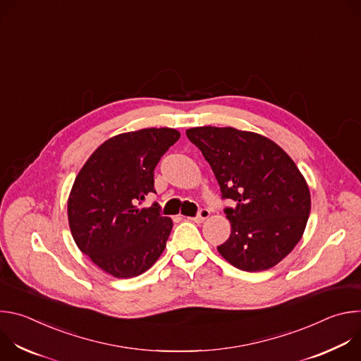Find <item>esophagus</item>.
Returning a JSON list of instances; mask_svg holds the SVG:
<instances>
[{"mask_svg": "<svg viewBox=\"0 0 361 361\" xmlns=\"http://www.w3.org/2000/svg\"><path fill=\"white\" fill-rule=\"evenodd\" d=\"M209 217H210L209 209H200L198 213H197V216H195V217H190L188 220H191V221H194V223H202L205 219H209Z\"/></svg>", "mask_w": 361, "mask_h": 361, "instance_id": "esophagus-1", "label": "esophagus"}]
</instances>
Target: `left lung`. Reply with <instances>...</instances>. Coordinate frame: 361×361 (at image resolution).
I'll list each match as a JSON object with an SVG mask.
<instances>
[{
    "instance_id": "obj_1",
    "label": "left lung",
    "mask_w": 361,
    "mask_h": 361,
    "mask_svg": "<svg viewBox=\"0 0 361 361\" xmlns=\"http://www.w3.org/2000/svg\"><path fill=\"white\" fill-rule=\"evenodd\" d=\"M210 164L231 234L217 247L234 267L254 273L274 267L300 241L312 209L310 190L294 161L271 140L231 127L185 131Z\"/></svg>"
}]
</instances>
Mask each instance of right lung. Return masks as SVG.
Instances as JSON below:
<instances>
[{
  "mask_svg": "<svg viewBox=\"0 0 361 361\" xmlns=\"http://www.w3.org/2000/svg\"><path fill=\"white\" fill-rule=\"evenodd\" d=\"M180 138L173 128L124 133L101 144L78 173L68 198V223L78 248L101 270L131 279L166 248L173 221L159 202L140 204L154 190V170Z\"/></svg>",
  "mask_w": 361,
  "mask_h": 361,
  "instance_id": "right-lung-1",
  "label": "right lung"
}]
</instances>
